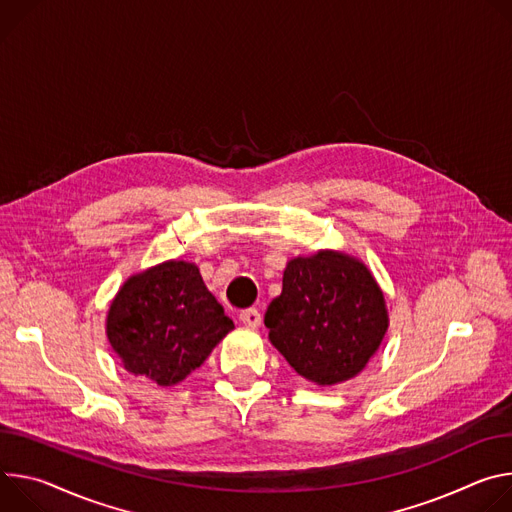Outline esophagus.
<instances>
[{
	"instance_id": "esophagus-1",
	"label": "esophagus",
	"mask_w": 512,
	"mask_h": 512,
	"mask_svg": "<svg viewBox=\"0 0 512 512\" xmlns=\"http://www.w3.org/2000/svg\"><path fill=\"white\" fill-rule=\"evenodd\" d=\"M240 321H242L246 327L256 329V327H260V323H262V315H260L258 309H246V311L240 313Z\"/></svg>"
}]
</instances>
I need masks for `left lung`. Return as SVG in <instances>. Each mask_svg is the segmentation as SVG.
Segmentation results:
<instances>
[{"label":"left lung","instance_id":"1","mask_svg":"<svg viewBox=\"0 0 512 512\" xmlns=\"http://www.w3.org/2000/svg\"><path fill=\"white\" fill-rule=\"evenodd\" d=\"M270 344L303 378L331 386L358 376L388 329L384 295L358 258L319 250L293 258L266 309Z\"/></svg>","mask_w":512,"mask_h":512}]
</instances>
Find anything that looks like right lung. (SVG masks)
<instances>
[{"mask_svg": "<svg viewBox=\"0 0 512 512\" xmlns=\"http://www.w3.org/2000/svg\"><path fill=\"white\" fill-rule=\"evenodd\" d=\"M234 329L193 262L168 260L130 276L107 311V339L124 368L175 386Z\"/></svg>", "mask_w": 512, "mask_h": 512, "instance_id": "obj_1", "label": "right lung"}]
</instances>
